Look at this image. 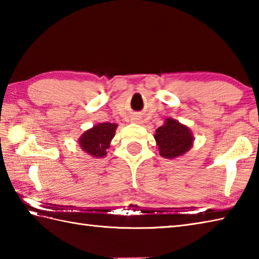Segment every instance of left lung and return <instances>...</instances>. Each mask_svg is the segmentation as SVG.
I'll list each match as a JSON object with an SVG mask.
<instances>
[{"label":"left lung","mask_w":259,"mask_h":259,"mask_svg":"<svg viewBox=\"0 0 259 259\" xmlns=\"http://www.w3.org/2000/svg\"><path fill=\"white\" fill-rule=\"evenodd\" d=\"M155 139L160 156L174 159L185 155L190 149L194 136L188 126L172 118H167L164 124L156 130Z\"/></svg>","instance_id":"1"}]
</instances>
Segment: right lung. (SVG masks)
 Masks as SVG:
<instances>
[{"mask_svg": "<svg viewBox=\"0 0 259 259\" xmlns=\"http://www.w3.org/2000/svg\"><path fill=\"white\" fill-rule=\"evenodd\" d=\"M117 126L115 123L104 122L84 131L79 138L81 149L96 158L107 156V150L110 147V142L113 139Z\"/></svg>", "mask_w": 259, "mask_h": 259, "instance_id": "right-lung-1", "label": "right lung"}]
</instances>
